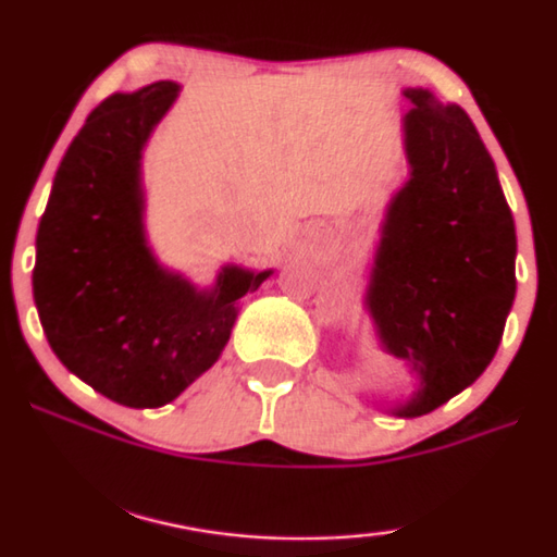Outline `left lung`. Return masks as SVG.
Wrapping results in <instances>:
<instances>
[{"instance_id":"1","label":"left lung","mask_w":557,"mask_h":557,"mask_svg":"<svg viewBox=\"0 0 557 557\" xmlns=\"http://www.w3.org/2000/svg\"><path fill=\"white\" fill-rule=\"evenodd\" d=\"M409 178L386 207L363 307L420 386L388 411L422 417L473 384L517 294V233L496 165L458 104L404 89Z\"/></svg>"}]
</instances>
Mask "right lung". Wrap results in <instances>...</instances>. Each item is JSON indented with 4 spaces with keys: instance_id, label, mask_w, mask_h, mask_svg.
I'll list each match as a JSON object with an SVG mask.
<instances>
[{
    "instance_id": "1",
    "label": "right lung",
    "mask_w": 557,
    "mask_h": 557,
    "mask_svg": "<svg viewBox=\"0 0 557 557\" xmlns=\"http://www.w3.org/2000/svg\"><path fill=\"white\" fill-rule=\"evenodd\" d=\"M176 82L112 94L58 165L35 237L33 296L50 348L84 384L133 409L176 399L222 356L269 271L222 265L197 288L163 269L146 235L143 150Z\"/></svg>"
}]
</instances>
